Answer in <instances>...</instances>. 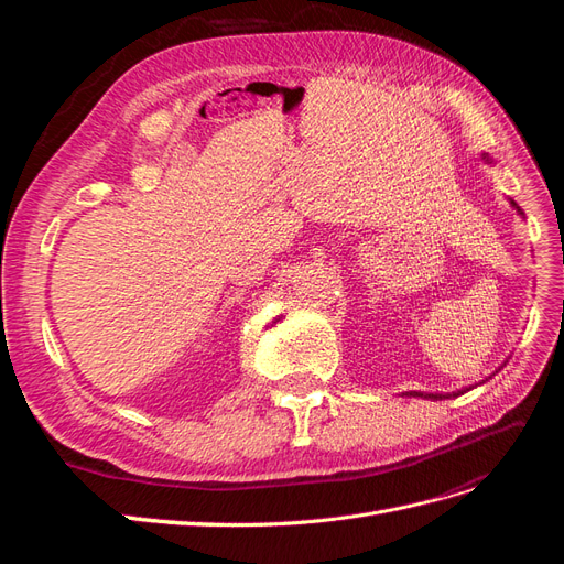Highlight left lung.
I'll use <instances>...</instances> for the list:
<instances>
[{"label":"left lung","mask_w":564,"mask_h":564,"mask_svg":"<svg viewBox=\"0 0 564 564\" xmlns=\"http://www.w3.org/2000/svg\"><path fill=\"white\" fill-rule=\"evenodd\" d=\"M482 160H487V162H489V158H487V155H485ZM510 204H513V207H516V209L522 214V209L518 207L516 202H510ZM409 395H416V398H433V400H442V398H447V395H423V392H409ZM454 395H456V392H454ZM449 398H452V395H449Z\"/></svg>","instance_id":"left-lung-1"}]
</instances>
